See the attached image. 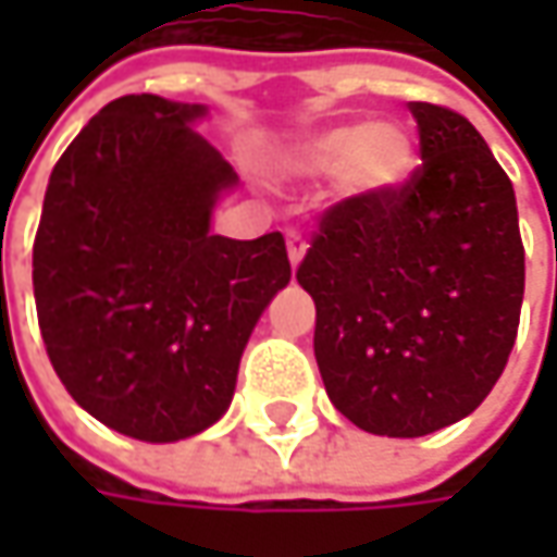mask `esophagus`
<instances>
[{
	"label": "esophagus",
	"mask_w": 557,
	"mask_h": 557,
	"mask_svg": "<svg viewBox=\"0 0 557 557\" xmlns=\"http://www.w3.org/2000/svg\"><path fill=\"white\" fill-rule=\"evenodd\" d=\"M285 238H288L290 267L297 269L300 267V260H304V253H307V242H304V235H300L297 228H288V232H285Z\"/></svg>",
	"instance_id": "obj_1"
}]
</instances>
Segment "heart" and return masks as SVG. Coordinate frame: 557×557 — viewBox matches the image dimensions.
Returning <instances> with one entry per match:
<instances>
[{"label":"heart","mask_w":557,"mask_h":557,"mask_svg":"<svg viewBox=\"0 0 557 557\" xmlns=\"http://www.w3.org/2000/svg\"><path fill=\"white\" fill-rule=\"evenodd\" d=\"M290 166L310 176H334L350 198H384L412 180L418 151L412 133L394 120L332 126L290 151Z\"/></svg>","instance_id":"obj_1"}]
</instances>
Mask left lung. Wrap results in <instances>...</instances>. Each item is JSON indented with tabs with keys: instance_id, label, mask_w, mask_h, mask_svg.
<instances>
[{
	"instance_id": "8db88e82",
	"label": "left lung",
	"mask_w": 557,
	"mask_h": 557,
	"mask_svg": "<svg viewBox=\"0 0 557 557\" xmlns=\"http://www.w3.org/2000/svg\"><path fill=\"white\" fill-rule=\"evenodd\" d=\"M421 166L384 198L325 210L300 288L329 399L356 428L424 437L481 406L518 337L524 245L515 188L468 120L409 101Z\"/></svg>"
}]
</instances>
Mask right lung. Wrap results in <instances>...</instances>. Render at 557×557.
Here are the masks:
<instances>
[{
	"mask_svg": "<svg viewBox=\"0 0 557 557\" xmlns=\"http://www.w3.org/2000/svg\"><path fill=\"white\" fill-rule=\"evenodd\" d=\"M203 114L161 96L104 104L54 163L33 242L36 315L61 384L145 443L223 416L247 337L290 282L282 232L210 235L238 176L191 129Z\"/></svg>",
	"mask_w": 557,
	"mask_h": 557,
	"instance_id": "1",
	"label": "right lung"
}]
</instances>
